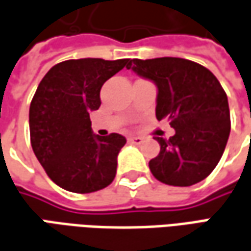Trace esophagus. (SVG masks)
Wrapping results in <instances>:
<instances>
[{"mask_svg": "<svg viewBox=\"0 0 251 251\" xmlns=\"http://www.w3.org/2000/svg\"><path fill=\"white\" fill-rule=\"evenodd\" d=\"M129 141L132 144H141L143 143V139L141 137H137V136H133V137H129Z\"/></svg>", "mask_w": 251, "mask_h": 251, "instance_id": "34e87169", "label": "esophagus"}]
</instances>
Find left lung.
Segmentation results:
<instances>
[{"label":"left lung","mask_w":251,"mask_h":251,"mask_svg":"<svg viewBox=\"0 0 251 251\" xmlns=\"http://www.w3.org/2000/svg\"><path fill=\"white\" fill-rule=\"evenodd\" d=\"M127 70L151 79L158 88L156 119H169L170 139L155 137L161 151L150 161L156 180L190 187L217 166L231 130L226 93L210 70L180 57L127 61Z\"/></svg>","instance_id":"obj_1"}]
</instances>
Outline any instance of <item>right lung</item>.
Masks as SVG:
<instances>
[{"instance_id":"1","label":"right lung","mask_w":251,"mask_h":251,"mask_svg":"<svg viewBox=\"0 0 251 251\" xmlns=\"http://www.w3.org/2000/svg\"><path fill=\"white\" fill-rule=\"evenodd\" d=\"M129 59H78L57 63L37 88L30 104V140L49 178L63 190L89 194L110 185L126 139L97 136L89 114L100 107L103 83Z\"/></svg>"}]
</instances>
